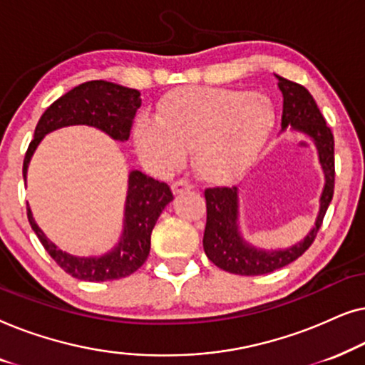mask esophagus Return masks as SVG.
<instances>
[{
  "label": "esophagus",
  "mask_w": 365,
  "mask_h": 365,
  "mask_svg": "<svg viewBox=\"0 0 365 365\" xmlns=\"http://www.w3.org/2000/svg\"><path fill=\"white\" fill-rule=\"evenodd\" d=\"M173 192L174 194H181V192H186V191H191L192 189V184L186 181V179H179V181H174L173 182Z\"/></svg>",
  "instance_id": "34e87169"
}]
</instances>
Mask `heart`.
<instances>
[{"label":"heart","mask_w":365,"mask_h":365,"mask_svg":"<svg viewBox=\"0 0 365 365\" xmlns=\"http://www.w3.org/2000/svg\"><path fill=\"white\" fill-rule=\"evenodd\" d=\"M276 111L264 94L226 88H187L159 103L158 118L143 114L133 129L139 156L158 173L181 166L192 149L194 166L207 179L234 178L251 163L271 133Z\"/></svg>","instance_id":"1"}]
</instances>
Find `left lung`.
I'll list each match as a JSON object with an SVG mask.
<instances>
[{
  "instance_id": "left-lung-1",
  "label": "left lung",
  "mask_w": 365,
  "mask_h": 365,
  "mask_svg": "<svg viewBox=\"0 0 365 365\" xmlns=\"http://www.w3.org/2000/svg\"><path fill=\"white\" fill-rule=\"evenodd\" d=\"M277 86L284 96L282 131L291 128L316 144L319 163L324 171V189L319 199L316 222L307 236L286 249H261L242 237L239 229V186L209 187L204 191L207 207L202 246L209 261L217 267L239 276H261L296 261L316 239L322 219L334 196V136L319 111L311 93L301 84L279 76Z\"/></svg>"
}]
</instances>
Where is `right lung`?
Returning a JSON list of instances; mask_svg holds the SVG:
<instances>
[{"label":"right lung","instance_id":"add662e5","mask_svg":"<svg viewBox=\"0 0 365 365\" xmlns=\"http://www.w3.org/2000/svg\"><path fill=\"white\" fill-rule=\"evenodd\" d=\"M141 106V93L109 81H88L73 88L56 99L34 129V139L23 163V178L26 182L28 166L34 151L46 134L68 126L96 128L114 141H128L133 119ZM173 201V192L166 182L131 171L128 178V194L124 204L123 232L116 246L103 256L79 257L61 251L49 241L34 221L28 206V221L41 244L59 267L81 281L103 282L126 277L143 266L151 249V232L164 207Z\"/></svg>","mask_w":365,"mask_h":365}]
</instances>
